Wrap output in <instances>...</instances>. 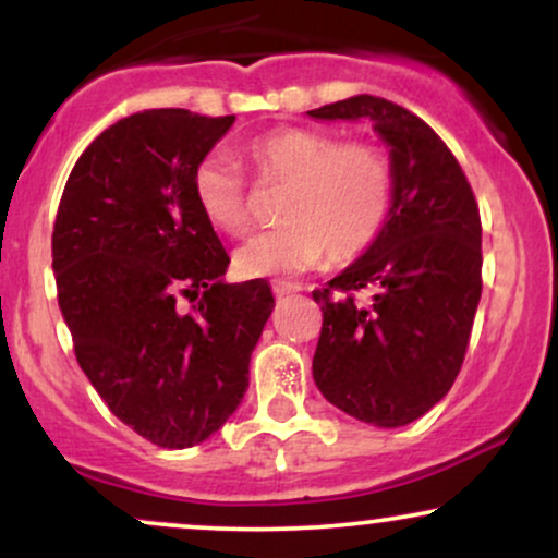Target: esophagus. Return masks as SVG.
I'll return each instance as SVG.
<instances>
[{
    "label": "esophagus",
    "mask_w": 558,
    "mask_h": 558,
    "mask_svg": "<svg viewBox=\"0 0 558 558\" xmlns=\"http://www.w3.org/2000/svg\"><path fill=\"white\" fill-rule=\"evenodd\" d=\"M301 286H296V283H283V280H275L272 283V293L278 299H283V296H288V293H296Z\"/></svg>",
    "instance_id": "esophagus-1"
}]
</instances>
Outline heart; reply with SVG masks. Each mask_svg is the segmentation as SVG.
Segmentation results:
<instances>
[{"mask_svg":"<svg viewBox=\"0 0 558 558\" xmlns=\"http://www.w3.org/2000/svg\"><path fill=\"white\" fill-rule=\"evenodd\" d=\"M243 162L262 189H286L278 230L235 252L243 278L299 275L328 259L362 257L386 228L393 204V170L380 146L341 141L317 128H275L243 144ZM191 191L204 220L226 235H243L254 222L243 172L222 155L194 168Z\"/></svg>","mask_w":558,"mask_h":558,"instance_id":"1","label":"heart"}]
</instances>
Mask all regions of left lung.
<instances>
[{
  "instance_id": "obj_1",
  "label": "left lung",
  "mask_w": 558,
  "mask_h": 558,
  "mask_svg": "<svg viewBox=\"0 0 558 558\" xmlns=\"http://www.w3.org/2000/svg\"><path fill=\"white\" fill-rule=\"evenodd\" d=\"M373 120L390 149L393 204L354 265L312 291L323 330L312 375L351 417L401 427L433 409L462 369L483 293V226L462 165L425 120L360 94L306 112ZM374 299L362 305L355 293Z\"/></svg>"
}]
</instances>
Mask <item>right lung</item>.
<instances>
[{"label":"right lung","mask_w":558,"mask_h":558,"mask_svg":"<svg viewBox=\"0 0 558 558\" xmlns=\"http://www.w3.org/2000/svg\"><path fill=\"white\" fill-rule=\"evenodd\" d=\"M233 120H118L75 162L57 209L52 270L75 360L114 417L162 448L202 444L239 409L275 306L265 280H222L230 257L191 191Z\"/></svg>","instance_id":"add662e5"}]
</instances>
